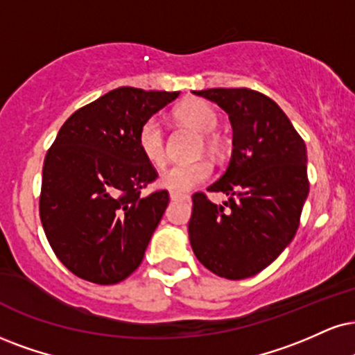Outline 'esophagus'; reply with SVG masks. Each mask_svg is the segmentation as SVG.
I'll list each match as a JSON object with an SVG mask.
<instances>
[{
	"mask_svg": "<svg viewBox=\"0 0 355 355\" xmlns=\"http://www.w3.org/2000/svg\"><path fill=\"white\" fill-rule=\"evenodd\" d=\"M169 198H171V200H189V199H191L189 196H184V194H174V192H171Z\"/></svg>",
	"mask_w": 355,
	"mask_h": 355,
	"instance_id": "esophagus-1",
	"label": "esophagus"
}]
</instances>
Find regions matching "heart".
I'll list each match as a JSON object with an SVG mask.
<instances>
[{"instance_id":"heart-1","label":"heart","mask_w":355,"mask_h":355,"mask_svg":"<svg viewBox=\"0 0 355 355\" xmlns=\"http://www.w3.org/2000/svg\"><path fill=\"white\" fill-rule=\"evenodd\" d=\"M174 116H176L179 123L191 126V128L204 135V146L209 153L217 155L220 151V143L214 135H211L218 125V115L211 103L199 98L184 100L181 105H178V108L174 110ZM137 143L139 153L151 166L161 168L164 164V131L157 118H148L139 126ZM211 176V163L205 159H199L192 161V163L171 166L161 174L159 184L169 192H174V194H186V192L194 189L196 186L207 181Z\"/></svg>"}]
</instances>
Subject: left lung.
<instances>
[{"instance_id": "obj_1", "label": "left lung", "mask_w": 355, "mask_h": 355, "mask_svg": "<svg viewBox=\"0 0 355 355\" xmlns=\"http://www.w3.org/2000/svg\"><path fill=\"white\" fill-rule=\"evenodd\" d=\"M229 115L230 163L207 191L222 192L217 205L192 196L189 240L205 268L222 278L260 273L295 239L308 199L306 144L273 100L248 89L192 92Z\"/></svg>"}]
</instances>
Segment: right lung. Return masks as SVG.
<instances>
[{
  "label": "right lung",
  "mask_w": 355,
  "mask_h": 355,
  "mask_svg": "<svg viewBox=\"0 0 355 355\" xmlns=\"http://www.w3.org/2000/svg\"><path fill=\"white\" fill-rule=\"evenodd\" d=\"M179 92L120 87L62 125L42 168L41 222L52 250L78 278L115 284L143 261L168 191L141 196L157 178L138 130Z\"/></svg>",
  "instance_id": "right-lung-1"
}]
</instances>
